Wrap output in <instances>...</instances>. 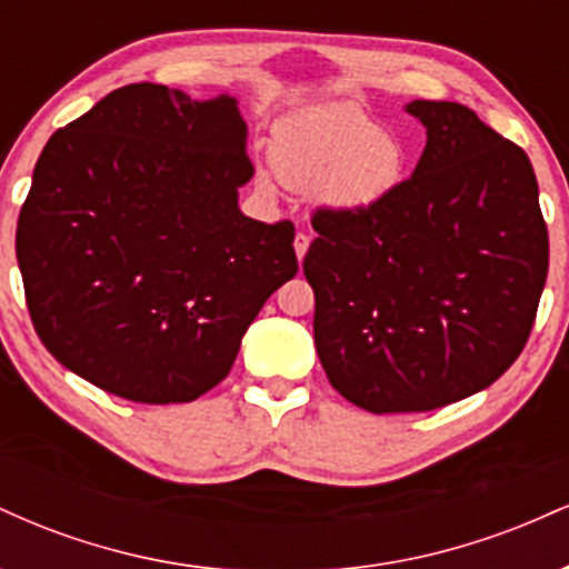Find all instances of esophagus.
<instances>
[{
    "mask_svg": "<svg viewBox=\"0 0 569 569\" xmlns=\"http://www.w3.org/2000/svg\"><path fill=\"white\" fill-rule=\"evenodd\" d=\"M307 248H310V234L305 232H297V238H293V251H297V259L302 262Z\"/></svg>",
    "mask_w": 569,
    "mask_h": 569,
    "instance_id": "34e87169",
    "label": "esophagus"
}]
</instances>
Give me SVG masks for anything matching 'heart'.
Listing matches in <instances>:
<instances>
[{"mask_svg": "<svg viewBox=\"0 0 569 569\" xmlns=\"http://www.w3.org/2000/svg\"><path fill=\"white\" fill-rule=\"evenodd\" d=\"M272 168L297 192H312L337 217H363L401 187L407 149L363 109L331 103L291 117L272 136ZM259 187H270L259 171Z\"/></svg>", "mask_w": 569, "mask_h": 569, "instance_id": "heart-1", "label": "heart"}]
</instances>
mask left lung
<instances>
[{"label":"left lung","instance_id":"left-lung-1","mask_svg":"<svg viewBox=\"0 0 569 569\" xmlns=\"http://www.w3.org/2000/svg\"><path fill=\"white\" fill-rule=\"evenodd\" d=\"M415 173L375 211H318L302 262L326 377L390 415L447 407L519 358L548 276V230L525 149L455 101H409Z\"/></svg>","mask_w":569,"mask_h":569}]
</instances>
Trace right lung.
Here are the masks:
<instances>
[{
  "instance_id": "right-lung-1",
  "label": "right lung",
  "mask_w": 569,
  "mask_h": 569,
  "mask_svg": "<svg viewBox=\"0 0 569 569\" xmlns=\"http://www.w3.org/2000/svg\"><path fill=\"white\" fill-rule=\"evenodd\" d=\"M238 98L136 82L50 136L16 232L26 305L58 363L128 401L219 385L297 276L293 224L238 206L253 176Z\"/></svg>"
}]
</instances>
